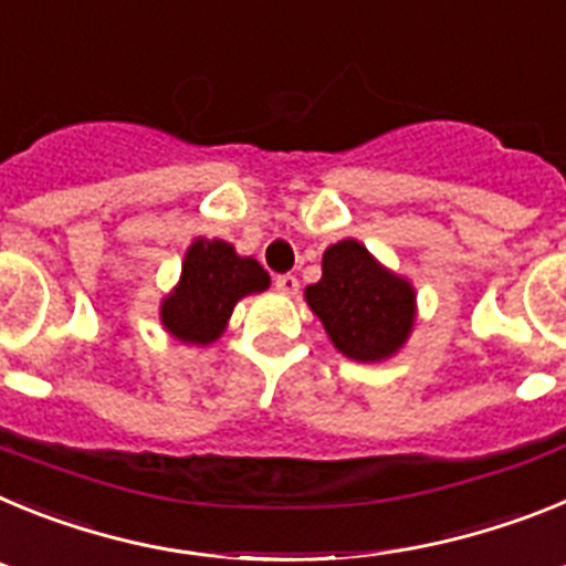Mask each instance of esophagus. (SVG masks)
Wrapping results in <instances>:
<instances>
[{
  "instance_id": "esophagus-1",
  "label": "esophagus",
  "mask_w": 566,
  "mask_h": 566,
  "mask_svg": "<svg viewBox=\"0 0 566 566\" xmlns=\"http://www.w3.org/2000/svg\"><path fill=\"white\" fill-rule=\"evenodd\" d=\"M274 289H277L280 294H289V297H294L300 289V283L294 274H277V277H274Z\"/></svg>"
}]
</instances>
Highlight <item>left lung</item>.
I'll return each mask as SVG.
<instances>
[{
  "label": "left lung",
  "instance_id": "obj_1",
  "mask_svg": "<svg viewBox=\"0 0 566 566\" xmlns=\"http://www.w3.org/2000/svg\"><path fill=\"white\" fill-rule=\"evenodd\" d=\"M306 303L343 357L382 363L399 354L417 323V289L382 266L354 238L323 252V277L306 286Z\"/></svg>",
  "mask_w": 566,
  "mask_h": 566
}]
</instances>
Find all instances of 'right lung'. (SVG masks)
<instances>
[{"label":"right lung","mask_w":566,"mask_h":566,"mask_svg":"<svg viewBox=\"0 0 566 566\" xmlns=\"http://www.w3.org/2000/svg\"><path fill=\"white\" fill-rule=\"evenodd\" d=\"M269 272L254 258L234 252L221 238H195L181 263V277L161 300L158 317L169 337L187 345H212L229 326L234 306L269 289Z\"/></svg>","instance_id":"right-lung-1"}]
</instances>
